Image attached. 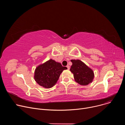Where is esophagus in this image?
<instances>
[{
  "label": "esophagus",
  "instance_id": "esophagus-1",
  "mask_svg": "<svg viewBox=\"0 0 125 125\" xmlns=\"http://www.w3.org/2000/svg\"><path fill=\"white\" fill-rule=\"evenodd\" d=\"M67 69L68 70H69L70 69V67L69 66H67Z\"/></svg>",
  "mask_w": 125,
  "mask_h": 125
}]
</instances>
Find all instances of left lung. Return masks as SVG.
I'll use <instances>...</instances> for the list:
<instances>
[{
    "label": "left lung",
    "mask_w": 125,
    "mask_h": 125,
    "mask_svg": "<svg viewBox=\"0 0 125 125\" xmlns=\"http://www.w3.org/2000/svg\"><path fill=\"white\" fill-rule=\"evenodd\" d=\"M72 65L70 71L73 74L75 81L82 85L91 83L94 78L93 71L80 60H71Z\"/></svg>",
    "instance_id": "obj_1"
}]
</instances>
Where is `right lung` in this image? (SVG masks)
I'll list each match as a JSON object with an SVG mask.
<instances>
[{"mask_svg": "<svg viewBox=\"0 0 125 125\" xmlns=\"http://www.w3.org/2000/svg\"><path fill=\"white\" fill-rule=\"evenodd\" d=\"M67 69L61 63L52 59L39 65L35 69L34 78L41 86L45 88H50L57 83L61 73Z\"/></svg>", "mask_w": 125, "mask_h": 125, "instance_id": "obj_1", "label": "right lung"}]
</instances>
